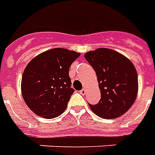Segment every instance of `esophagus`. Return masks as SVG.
<instances>
[{
	"label": "esophagus",
	"instance_id": "esophagus-1",
	"mask_svg": "<svg viewBox=\"0 0 155 155\" xmlns=\"http://www.w3.org/2000/svg\"><path fill=\"white\" fill-rule=\"evenodd\" d=\"M86 89H85V88H83V89L81 90V91H80L79 93H81V94H82V95H85V94H86Z\"/></svg>",
	"mask_w": 155,
	"mask_h": 155
}]
</instances>
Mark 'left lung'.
<instances>
[{"instance_id": "8db88e82", "label": "left lung", "mask_w": 155, "mask_h": 155, "mask_svg": "<svg viewBox=\"0 0 155 155\" xmlns=\"http://www.w3.org/2000/svg\"><path fill=\"white\" fill-rule=\"evenodd\" d=\"M84 58L96 72L100 101L90 108L98 117L112 119L120 117L132 107L139 90L138 74L132 62L118 51L97 48Z\"/></svg>"}]
</instances>
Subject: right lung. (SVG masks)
<instances>
[{"mask_svg":"<svg viewBox=\"0 0 155 155\" xmlns=\"http://www.w3.org/2000/svg\"><path fill=\"white\" fill-rule=\"evenodd\" d=\"M79 56V52L57 48L29 62L23 72L21 89L25 103L34 114L52 118L65 111L74 92L69 68Z\"/></svg>","mask_w":155,"mask_h":155,"instance_id":"right-lung-1","label":"right lung"}]
</instances>
